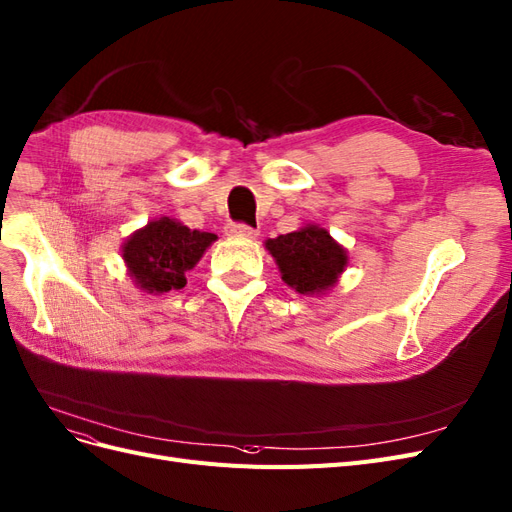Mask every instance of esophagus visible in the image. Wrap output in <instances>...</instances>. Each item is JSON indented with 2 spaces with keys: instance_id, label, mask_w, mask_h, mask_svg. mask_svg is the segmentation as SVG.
I'll list each match as a JSON object with an SVG mask.
<instances>
[{
  "instance_id": "esophagus-1",
  "label": "esophagus",
  "mask_w": 512,
  "mask_h": 512,
  "mask_svg": "<svg viewBox=\"0 0 512 512\" xmlns=\"http://www.w3.org/2000/svg\"><path fill=\"white\" fill-rule=\"evenodd\" d=\"M226 235L228 237H245V239H254L258 235V228L248 226L243 222H231L226 224Z\"/></svg>"
}]
</instances>
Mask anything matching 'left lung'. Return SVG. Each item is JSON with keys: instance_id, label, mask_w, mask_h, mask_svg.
<instances>
[{"instance_id": "obj_1", "label": "left lung", "mask_w": 512, "mask_h": 512, "mask_svg": "<svg viewBox=\"0 0 512 512\" xmlns=\"http://www.w3.org/2000/svg\"><path fill=\"white\" fill-rule=\"evenodd\" d=\"M281 279L301 294H313L330 288L347 267V254L330 233L317 226L279 235L267 241Z\"/></svg>"}]
</instances>
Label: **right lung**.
<instances>
[{"mask_svg": "<svg viewBox=\"0 0 512 512\" xmlns=\"http://www.w3.org/2000/svg\"><path fill=\"white\" fill-rule=\"evenodd\" d=\"M214 233L190 231L188 226L161 218L148 222L125 243V262L131 277L150 294H163L186 286V273L201 260Z\"/></svg>", "mask_w": 512, "mask_h": 512, "instance_id": "add662e5", "label": "right lung"}]
</instances>
